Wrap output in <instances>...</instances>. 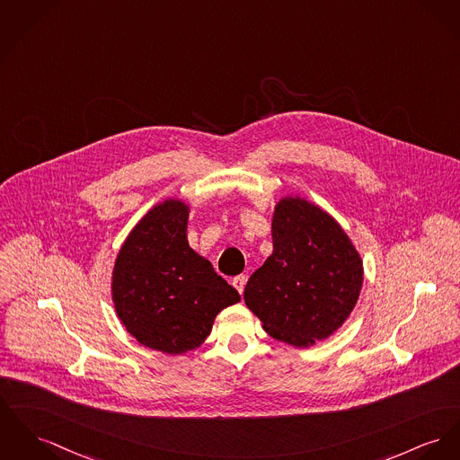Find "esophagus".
Instances as JSON below:
<instances>
[{"mask_svg": "<svg viewBox=\"0 0 460 460\" xmlns=\"http://www.w3.org/2000/svg\"><path fill=\"white\" fill-rule=\"evenodd\" d=\"M245 280H247V277L245 276H237L234 277V280H232V284H234V288L243 295L244 293L245 288Z\"/></svg>", "mask_w": 460, "mask_h": 460, "instance_id": "1", "label": "esophagus"}]
</instances>
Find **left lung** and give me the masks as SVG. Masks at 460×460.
<instances>
[{"instance_id": "left-lung-1", "label": "left lung", "mask_w": 460, "mask_h": 460, "mask_svg": "<svg viewBox=\"0 0 460 460\" xmlns=\"http://www.w3.org/2000/svg\"><path fill=\"white\" fill-rule=\"evenodd\" d=\"M272 241V254L245 284V305L270 337L312 347L338 332L354 310L363 258L333 216L298 195L279 199Z\"/></svg>"}]
</instances>
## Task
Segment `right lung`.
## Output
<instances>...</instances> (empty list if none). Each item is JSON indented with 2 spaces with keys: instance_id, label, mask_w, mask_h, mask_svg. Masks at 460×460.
<instances>
[{
  "instance_id": "right-lung-1",
  "label": "right lung",
  "mask_w": 460,
  "mask_h": 460,
  "mask_svg": "<svg viewBox=\"0 0 460 460\" xmlns=\"http://www.w3.org/2000/svg\"><path fill=\"white\" fill-rule=\"evenodd\" d=\"M190 206L165 199L125 237L111 272V300L141 345L180 356L211 335L216 315L241 302L209 260L188 244Z\"/></svg>"
}]
</instances>
